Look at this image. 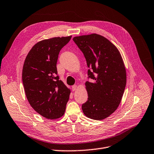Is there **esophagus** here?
<instances>
[{"label":"esophagus","instance_id":"obj_1","mask_svg":"<svg viewBox=\"0 0 154 154\" xmlns=\"http://www.w3.org/2000/svg\"><path fill=\"white\" fill-rule=\"evenodd\" d=\"M77 88V85H74L72 86V91H75Z\"/></svg>","mask_w":154,"mask_h":154}]
</instances>
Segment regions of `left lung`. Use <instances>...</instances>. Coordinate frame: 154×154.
Here are the masks:
<instances>
[{
	"mask_svg": "<svg viewBox=\"0 0 154 154\" xmlns=\"http://www.w3.org/2000/svg\"><path fill=\"white\" fill-rule=\"evenodd\" d=\"M73 41L83 52L88 67L85 83L88 100L82 105L84 114L102 120L118 107L126 84V69L118 49L103 36L91 34L75 36Z\"/></svg>",
	"mask_w": 154,
	"mask_h": 154,
	"instance_id": "1",
	"label": "left lung"
}]
</instances>
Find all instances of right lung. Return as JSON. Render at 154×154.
Returning <instances> with one entry per match:
<instances>
[{"mask_svg":"<svg viewBox=\"0 0 154 154\" xmlns=\"http://www.w3.org/2000/svg\"><path fill=\"white\" fill-rule=\"evenodd\" d=\"M71 36L42 40L31 49L24 60L22 79L27 99L32 108L47 119L62 117L70 90L59 80L57 62L61 49Z\"/></svg>","mask_w":154,"mask_h":154,"instance_id":"obj_1","label":"right lung"}]
</instances>
